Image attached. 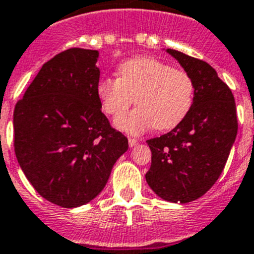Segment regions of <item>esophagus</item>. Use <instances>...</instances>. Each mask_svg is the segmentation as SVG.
Masks as SVG:
<instances>
[{"instance_id":"1","label":"esophagus","mask_w":254,"mask_h":254,"mask_svg":"<svg viewBox=\"0 0 254 254\" xmlns=\"http://www.w3.org/2000/svg\"><path fill=\"white\" fill-rule=\"evenodd\" d=\"M127 141H129V146H130V147H134V146H137L138 145V139L137 138H133V137H129V139H127Z\"/></svg>"}]
</instances>
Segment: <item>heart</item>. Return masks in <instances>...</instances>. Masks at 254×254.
Returning <instances> with one entry per match:
<instances>
[{"label": "heart", "mask_w": 254, "mask_h": 254, "mask_svg": "<svg viewBox=\"0 0 254 254\" xmlns=\"http://www.w3.org/2000/svg\"><path fill=\"white\" fill-rule=\"evenodd\" d=\"M117 78H103L96 94L103 111L119 116L134 103L137 108L117 117L115 124L127 133H143L150 127L170 130L190 112L194 100V82L181 69L148 56L124 61Z\"/></svg>", "instance_id": "heart-1"}]
</instances>
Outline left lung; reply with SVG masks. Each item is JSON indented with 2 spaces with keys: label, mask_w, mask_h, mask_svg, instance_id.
<instances>
[{
  "label": "left lung",
  "mask_w": 254,
  "mask_h": 254,
  "mask_svg": "<svg viewBox=\"0 0 254 254\" xmlns=\"http://www.w3.org/2000/svg\"><path fill=\"white\" fill-rule=\"evenodd\" d=\"M167 52L194 82V100L175 129L147 141L151 167L146 181L160 198L187 203L202 197L219 179L238 134L236 104L209 64L175 49Z\"/></svg>",
  "instance_id": "8db88e82"
}]
</instances>
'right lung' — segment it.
<instances>
[{"label": "right lung", "mask_w": 254, "mask_h": 254, "mask_svg": "<svg viewBox=\"0 0 254 254\" xmlns=\"http://www.w3.org/2000/svg\"><path fill=\"white\" fill-rule=\"evenodd\" d=\"M98 51L70 48L45 63L14 109V150L43 198L78 207L106 187L127 138L96 94Z\"/></svg>", "instance_id": "obj_1"}]
</instances>
